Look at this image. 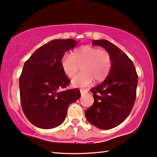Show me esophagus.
Here are the masks:
<instances>
[{
  "instance_id": "1",
  "label": "esophagus",
  "mask_w": 157,
  "mask_h": 157,
  "mask_svg": "<svg viewBox=\"0 0 157 157\" xmlns=\"http://www.w3.org/2000/svg\"><path fill=\"white\" fill-rule=\"evenodd\" d=\"M80 93H81V95H85V93H87V90H85V89H80Z\"/></svg>"
}]
</instances>
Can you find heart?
<instances>
[{"label":"heart","mask_w":157,"mask_h":157,"mask_svg":"<svg viewBox=\"0 0 157 157\" xmlns=\"http://www.w3.org/2000/svg\"><path fill=\"white\" fill-rule=\"evenodd\" d=\"M61 66L68 77H74L82 67V72L72 80L75 87H86L93 82L103 80L109 75L112 67V57L108 51L99 49L90 45L79 47L73 52L72 55L67 54L62 57Z\"/></svg>","instance_id":"obj_1"}]
</instances>
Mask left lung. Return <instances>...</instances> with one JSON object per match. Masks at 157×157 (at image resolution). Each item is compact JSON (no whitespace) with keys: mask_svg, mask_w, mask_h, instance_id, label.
<instances>
[{"mask_svg":"<svg viewBox=\"0 0 157 157\" xmlns=\"http://www.w3.org/2000/svg\"><path fill=\"white\" fill-rule=\"evenodd\" d=\"M112 57L111 70L101 84L90 89L94 103L85 111L90 124L103 130L115 128L126 120L134 105L138 75L133 62L124 52L105 39L94 40Z\"/></svg>","mask_w":157,"mask_h":157,"instance_id":"obj_1","label":"left lung"}]
</instances>
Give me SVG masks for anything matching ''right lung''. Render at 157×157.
Segmentation results:
<instances>
[{
	"instance_id": "1",
	"label": "right lung",
	"mask_w": 157,
	"mask_h": 157,
	"mask_svg": "<svg viewBox=\"0 0 157 157\" xmlns=\"http://www.w3.org/2000/svg\"><path fill=\"white\" fill-rule=\"evenodd\" d=\"M77 42L72 39L52 40L25 62L19 78L21 104L27 119L38 128L62 124L69 105L80 98L78 89L62 90L70 80L62 70L61 59Z\"/></svg>"
}]
</instances>
